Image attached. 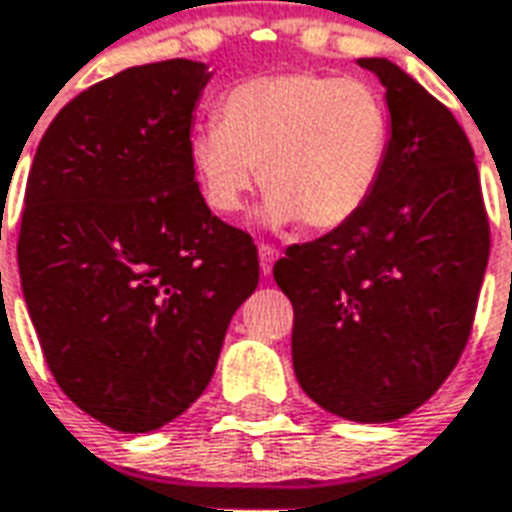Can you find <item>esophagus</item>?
Wrapping results in <instances>:
<instances>
[{"label":"esophagus","instance_id":"34e87169","mask_svg":"<svg viewBox=\"0 0 512 512\" xmlns=\"http://www.w3.org/2000/svg\"><path fill=\"white\" fill-rule=\"evenodd\" d=\"M257 255H260V271H263V276H268L271 271H274V263H276V257H279V249L271 244H260L257 246Z\"/></svg>","mask_w":512,"mask_h":512}]
</instances>
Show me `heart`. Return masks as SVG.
Returning <instances> with one entry per match:
<instances>
[{"mask_svg": "<svg viewBox=\"0 0 512 512\" xmlns=\"http://www.w3.org/2000/svg\"><path fill=\"white\" fill-rule=\"evenodd\" d=\"M388 143V108L369 83L320 73L260 75L219 100L217 124L189 140V165L219 217L238 214L260 179L268 192L263 225L304 219L312 230H336L374 195Z\"/></svg>", "mask_w": 512, "mask_h": 512, "instance_id": "obj_1", "label": "heart"}]
</instances>
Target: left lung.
Instances as JSON below:
<instances>
[{
	"mask_svg": "<svg viewBox=\"0 0 512 512\" xmlns=\"http://www.w3.org/2000/svg\"><path fill=\"white\" fill-rule=\"evenodd\" d=\"M380 78L391 143L380 184L347 222L274 266L290 298L295 377L323 410L391 423L431 399L472 331L488 266L475 151L453 113L391 59Z\"/></svg>",
	"mask_w": 512,
	"mask_h": 512,
	"instance_id": "left-lung-1",
	"label": "left lung"
}]
</instances>
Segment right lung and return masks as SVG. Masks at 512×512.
<instances>
[{
	"mask_svg": "<svg viewBox=\"0 0 512 512\" xmlns=\"http://www.w3.org/2000/svg\"><path fill=\"white\" fill-rule=\"evenodd\" d=\"M203 62L127 67L67 102L26 181L18 271L48 369L127 434L206 391L255 293L252 238L208 211L189 165Z\"/></svg>",
	"mask_w": 512,
	"mask_h": 512,
	"instance_id": "obj_1",
	"label": "right lung"
}]
</instances>
